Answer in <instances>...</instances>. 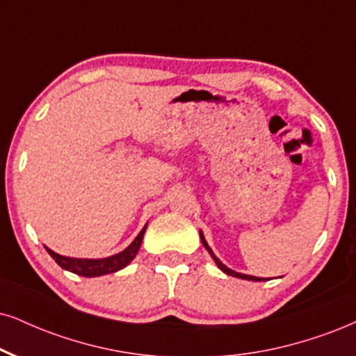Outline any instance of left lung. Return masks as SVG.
<instances>
[{
  "label": "left lung",
  "instance_id": "8db88e82",
  "mask_svg": "<svg viewBox=\"0 0 356 356\" xmlns=\"http://www.w3.org/2000/svg\"><path fill=\"white\" fill-rule=\"evenodd\" d=\"M200 238H201V243H203V245L206 248V251H208L209 254H211V257H213V261L216 262V266L219 267V269H221L222 272H225V274H227V275H232V277H239V279H245V280H267V279H264V277H254V275H248V274H241V272H236V270H231L229 267H226L225 264H222L221 261H219V259L214 256V252H213V249L209 248L208 245V243H206V239H204V236H203V232L200 231Z\"/></svg>",
  "mask_w": 356,
  "mask_h": 356
}]
</instances>
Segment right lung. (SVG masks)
<instances>
[{"mask_svg": "<svg viewBox=\"0 0 356 356\" xmlns=\"http://www.w3.org/2000/svg\"><path fill=\"white\" fill-rule=\"evenodd\" d=\"M147 225L143 226V229L138 232L137 238L134 239L129 248H125L124 251L115 254V256L111 257H104V259H76V257H65L60 256L52 251V249L46 248V251L49 252V256L54 259V261L59 264L63 269L74 272V274L82 275V277H99V275H105V274H112V272H117L120 269H124L125 266H129L134 257L137 256L140 245H142L143 241V234L147 231Z\"/></svg>", "mask_w": 356, "mask_h": 356, "instance_id": "1", "label": "right lung"}]
</instances>
